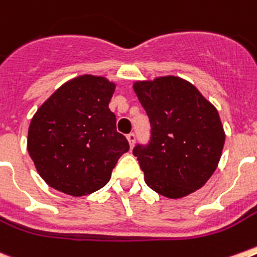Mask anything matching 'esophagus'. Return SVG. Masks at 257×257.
<instances>
[{"mask_svg": "<svg viewBox=\"0 0 257 257\" xmlns=\"http://www.w3.org/2000/svg\"><path fill=\"white\" fill-rule=\"evenodd\" d=\"M126 140H128L129 142V146H131V149L135 146V142H136V136L133 135V133H129L128 136H126Z\"/></svg>", "mask_w": 257, "mask_h": 257, "instance_id": "1", "label": "esophagus"}]
</instances>
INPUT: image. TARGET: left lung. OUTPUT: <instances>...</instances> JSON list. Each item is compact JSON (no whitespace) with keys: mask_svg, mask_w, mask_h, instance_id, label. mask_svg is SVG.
<instances>
[{"mask_svg":"<svg viewBox=\"0 0 257 257\" xmlns=\"http://www.w3.org/2000/svg\"><path fill=\"white\" fill-rule=\"evenodd\" d=\"M133 90L152 125L148 145L133 149L146 184L169 198L204 187L225 145L217 108L191 82L175 75L137 81Z\"/></svg>","mask_w":257,"mask_h":257,"instance_id":"8db88e82","label":"left lung"}]
</instances>
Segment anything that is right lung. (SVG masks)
Returning a JSON list of instances; mask_svg holds the SVG:
<instances>
[{"label":"right lung","mask_w":257,"mask_h":257,"mask_svg":"<svg viewBox=\"0 0 257 257\" xmlns=\"http://www.w3.org/2000/svg\"><path fill=\"white\" fill-rule=\"evenodd\" d=\"M116 85L83 74L60 86L34 115L27 150L49 187L79 197L104 187L129 150L108 108Z\"/></svg>","instance_id":"add662e5"}]
</instances>
